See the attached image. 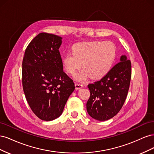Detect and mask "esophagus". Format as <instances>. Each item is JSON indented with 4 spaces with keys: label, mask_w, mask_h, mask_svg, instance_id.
<instances>
[{
    "label": "esophagus",
    "mask_w": 154,
    "mask_h": 154,
    "mask_svg": "<svg viewBox=\"0 0 154 154\" xmlns=\"http://www.w3.org/2000/svg\"><path fill=\"white\" fill-rule=\"evenodd\" d=\"M83 86V85L82 84V83H75V88H76V90L80 89V88H81Z\"/></svg>",
    "instance_id": "34e87169"
}]
</instances>
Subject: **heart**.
<instances>
[{
    "label": "heart",
    "mask_w": 154,
    "mask_h": 154,
    "mask_svg": "<svg viewBox=\"0 0 154 154\" xmlns=\"http://www.w3.org/2000/svg\"><path fill=\"white\" fill-rule=\"evenodd\" d=\"M72 53L63 57V66L68 73L74 74L82 65L84 69L74 77L83 82L89 76L93 79L105 76L112 66L116 52L114 45L106 41L76 44L72 46Z\"/></svg>",
    "instance_id": "1"
}]
</instances>
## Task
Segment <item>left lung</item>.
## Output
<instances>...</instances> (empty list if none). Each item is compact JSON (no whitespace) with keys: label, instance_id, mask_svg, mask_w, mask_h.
<instances>
[{"label":"left lung","instance_id":"8db88e82","mask_svg":"<svg viewBox=\"0 0 154 154\" xmlns=\"http://www.w3.org/2000/svg\"><path fill=\"white\" fill-rule=\"evenodd\" d=\"M131 78V62L122 55L120 62L101 80L88 85L91 96L87 111L93 119L103 122L113 118L122 108Z\"/></svg>","mask_w":154,"mask_h":154}]
</instances>
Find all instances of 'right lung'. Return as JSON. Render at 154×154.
I'll return each mask as SVG.
<instances>
[{"label":"right lung","mask_w":154,"mask_h":154,"mask_svg":"<svg viewBox=\"0 0 154 154\" xmlns=\"http://www.w3.org/2000/svg\"><path fill=\"white\" fill-rule=\"evenodd\" d=\"M59 36L41 32L27 46L22 62V86L34 114L52 121L63 112L74 83L63 72Z\"/></svg>","instance_id":"right-lung-1"}]
</instances>
